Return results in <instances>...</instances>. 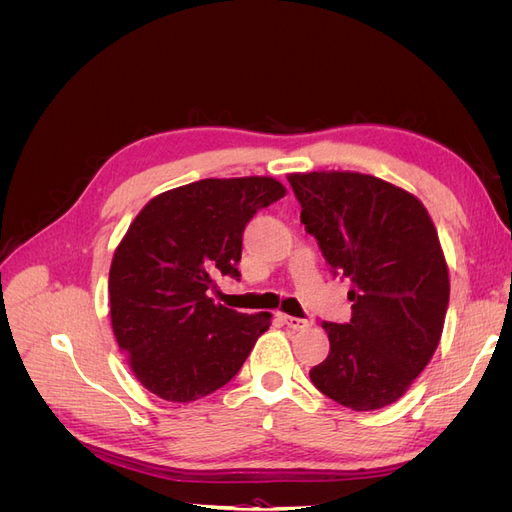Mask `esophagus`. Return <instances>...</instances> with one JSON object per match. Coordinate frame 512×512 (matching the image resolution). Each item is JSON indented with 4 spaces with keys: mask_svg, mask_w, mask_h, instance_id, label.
I'll list each match as a JSON object with an SVG mask.
<instances>
[{
    "mask_svg": "<svg viewBox=\"0 0 512 512\" xmlns=\"http://www.w3.org/2000/svg\"><path fill=\"white\" fill-rule=\"evenodd\" d=\"M280 320L286 324L290 331H303L309 327V320L305 318H297V316H288V314H280Z\"/></svg>",
    "mask_w": 512,
    "mask_h": 512,
    "instance_id": "34e87169",
    "label": "esophagus"
}]
</instances>
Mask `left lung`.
<instances>
[{
	"label": "left lung",
	"mask_w": 512,
	"mask_h": 512,
	"mask_svg": "<svg viewBox=\"0 0 512 512\" xmlns=\"http://www.w3.org/2000/svg\"><path fill=\"white\" fill-rule=\"evenodd\" d=\"M301 222L333 271L348 277L352 320L322 322L331 352L314 386L356 412L393 404L436 352L451 282L425 205L354 170L290 173Z\"/></svg>",
	"instance_id": "left-lung-1"
}]
</instances>
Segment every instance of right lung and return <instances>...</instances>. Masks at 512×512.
<instances>
[{"mask_svg":"<svg viewBox=\"0 0 512 512\" xmlns=\"http://www.w3.org/2000/svg\"><path fill=\"white\" fill-rule=\"evenodd\" d=\"M286 196L273 177L200 179L153 196L108 271L111 324L136 380L175 404L237 376L271 314L213 303V273L239 277L245 224Z\"/></svg>","mask_w":512,"mask_h":512,"instance_id":"obj_1","label":"right lung"}]
</instances>
